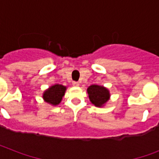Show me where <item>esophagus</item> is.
Instances as JSON below:
<instances>
[{
  "mask_svg": "<svg viewBox=\"0 0 159 159\" xmlns=\"http://www.w3.org/2000/svg\"><path fill=\"white\" fill-rule=\"evenodd\" d=\"M72 85H73L74 87H78V86H79V82H72Z\"/></svg>",
  "mask_w": 159,
  "mask_h": 159,
  "instance_id": "esophagus-1",
  "label": "esophagus"
}]
</instances>
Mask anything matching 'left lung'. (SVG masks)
Here are the masks:
<instances>
[{
	"instance_id": "1",
	"label": "left lung",
	"mask_w": 159,
	"mask_h": 159,
	"mask_svg": "<svg viewBox=\"0 0 159 159\" xmlns=\"http://www.w3.org/2000/svg\"><path fill=\"white\" fill-rule=\"evenodd\" d=\"M90 102L97 107H102L110 99V92L103 86L92 85L87 88Z\"/></svg>"
}]
</instances>
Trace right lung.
<instances>
[{
  "label": "right lung",
  "instance_id": "1",
  "mask_svg": "<svg viewBox=\"0 0 159 159\" xmlns=\"http://www.w3.org/2000/svg\"><path fill=\"white\" fill-rule=\"evenodd\" d=\"M67 87L60 84H55L43 92V98L48 104L57 106L61 102Z\"/></svg>",
  "mask_w": 159,
  "mask_h": 159
}]
</instances>
